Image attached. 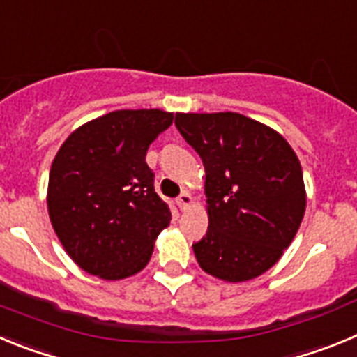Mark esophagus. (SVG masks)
<instances>
[{"label":"esophagus","instance_id":"esophagus-1","mask_svg":"<svg viewBox=\"0 0 357 357\" xmlns=\"http://www.w3.org/2000/svg\"><path fill=\"white\" fill-rule=\"evenodd\" d=\"M176 204L181 206V209H188V207L191 206V204H193V197H191V195H189L188 191H184V193H182L181 197H178Z\"/></svg>","mask_w":357,"mask_h":357}]
</instances>
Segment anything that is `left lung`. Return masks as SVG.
Segmentation results:
<instances>
[{"label": "left lung", "mask_w": 357, "mask_h": 357, "mask_svg": "<svg viewBox=\"0 0 357 357\" xmlns=\"http://www.w3.org/2000/svg\"><path fill=\"white\" fill-rule=\"evenodd\" d=\"M175 125L206 168L209 229L193 245L198 264L225 282L263 275L304 218L301 160L279 132L238 112H176Z\"/></svg>", "instance_id": "1"}]
</instances>
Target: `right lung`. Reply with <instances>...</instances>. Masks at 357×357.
<instances>
[{
	"label": "right lung",
	"mask_w": 357,
	"mask_h": 357,
	"mask_svg": "<svg viewBox=\"0 0 357 357\" xmlns=\"http://www.w3.org/2000/svg\"><path fill=\"white\" fill-rule=\"evenodd\" d=\"M173 123L160 109L114 110L84 123L56 151L48 213L62 247L103 280L135 275L172 213L153 188L146 151Z\"/></svg>",
	"instance_id": "1"
}]
</instances>
